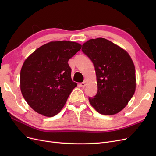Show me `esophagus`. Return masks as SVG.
Instances as JSON below:
<instances>
[{
    "mask_svg": "<svg viewBox=\"0 0 156 156\" xmlns=\"http://www.w3.org/2000/svg\"><path fill=\"white\" fill-rule=\"evenodd\" d=\"M80 85H81V87H85V85H86V81H83V82L81 83H80Z\"/></svg>",
    "mask_w": 156,
    "mask_h": 156,
    "instance_id": "esophagus-1",
    "label": "esophagus"
}]
</instances>
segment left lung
Listing matches in <instances>:
<instances>
[{"instance_id":"8db88e82","label":"left lung","mask_w":156,"mask_h":156,"mask_svg":"<svg viewBox=\"0 0 156 156\" xmlns=\"http://www.w3.org/2000/svg\"><path fill=\"white\" fill-rule=\"evenodd\" d=\"M82 51L92 60L96 74L98 92L95 96L88 98L90 103L101 115L116 114L135 91V68L130 56L102 37L85 42Z\"/></svg>"}]
</instances>
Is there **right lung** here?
<instances>
[{
  "instance_id": "1",
  "label": "right lung",
  "mask_w": 156,
  "mask_h": 156,
  "mask_svg": "<svg viewBox=\"0 0 156 156\" xmlns=\"http://www.w3.org/2000/svg\"><path fill=\"white\" fill-rule=\"evenodd\" d=\"M81 49V45L76 42L51 41L25 60L21 70L20 88L33 110L48 117L62 110L77 85L72 81L68 62Z\"/></svg>"
}]
</instances>
